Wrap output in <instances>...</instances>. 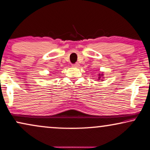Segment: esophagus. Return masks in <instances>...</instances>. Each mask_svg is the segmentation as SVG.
Returning <instances> with one entry per match:
<instances>
[{"mask_svg":"<svg viewBox=\"0 0 150 150\" xmlns=\"http://www.w3.org/2000/svg\"><path fill=\"white\" fill-rule=\"evenodd\" d=\"M80 66V65H79V63H75V64H74V65H72V67H79Z\"/></svg>","mask_w":150,"mask_h":150,"instance_id":"34e87169","label":"esophagus"}]
</instances>
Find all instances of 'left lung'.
Listing matches in <instances>:
<instances>
[{
    "label": "left lung",
    "instance_id": "obj_1",
    "mask_svg": "<svg viewBox=\"0 0 150 150\" xmlns=\"http://www.w3.org/2000/svg\"><path fill=\"white\" fill-rule=\"evenodd\" d=\"M104 74L103 73H101V74H98V80H100V81H103V79H104V76H103Z\"/></svg>",
    "mask_w": 150,
    "mask_h": 150
}]
</instances>
